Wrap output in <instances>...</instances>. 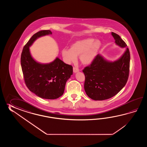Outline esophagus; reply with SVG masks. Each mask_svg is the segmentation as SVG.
I'll return each mask as SVG.
<instances>
[{
    "label": "esophagus",
    "instance_id": "34e87169",
    "mask_svg": "<svg viewBox=\"0 0 147 147\" xmlns=\"http://www.w3.org/2000/svg\"><path fill=\"white\" fill-rule=\"evenodd\" d=\"M73 71H74V73H76V72H78V71H79V69H78L77 67H75L73 68Z\"/></svg>",
    "mask_w": 147,
    "mask_h": 147
}]
</instances>
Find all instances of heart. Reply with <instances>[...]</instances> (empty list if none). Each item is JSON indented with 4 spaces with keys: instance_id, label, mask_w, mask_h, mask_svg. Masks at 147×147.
I'll list each match as a JSON object with an SVG mask.
<instances>
[{
    "instance_id": "heart-1",
    "label": "heart",
    "mask_w": 147,
    "mask_h": 147,
    "mask_svg": "<svg viewBox=\"0 0 147 147\" xmlns=\"http://www.w3.org/2000/svg\"><path fill=\"white\" fill-rule=\"evenodd\" d=\"M102 46L99 40L87 38L77 41L72 44L70 49L64 48L61 51L63 59L68 64L75 63L79 56L81 63L89 65L92 63Z\"/></svg>"
}]
</instances>
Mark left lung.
Returning <instances> with one entry per match:
<instances>
[{"label": "left lung", "mask_w": 147, "mask_h": 147, "mask_svg": "<svg viewBox=\"0 0 147 147\" xmlns=\"http://www.w3.org/2000/svg\"><path fill=\"white\" fill-rule=\"evenodd\" d=\"M115 43L121 48L127 47L118 34L112 32ZM130 52L128 48L118 59H106L98 54L90 66L82 70L85 76L84 88L88 97L94 100L111 98L125 87L130 67Z\"/></svg>", "instance_id": "left-lung-1"}]
</instances>
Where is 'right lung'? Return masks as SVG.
Here are the masks:
<instances>
[{
	"mask_svg": "<svg viewBox=\"0 0 147 147\" xmlns=\"http://www.w3.org/2000/svg\"><path fill=\"white\" fill-rule=\"evenodd\" d=\"M51 34L49 30L36 33L26 44L21 55V66L27 87L38 97L46 99H55L61 96L66 82L73 74L72 66L58 57L51 63H41L31 56L29 47L34 41Z\"/></svg>",
	"mask_w": 147,
	"mask_h": 147,
	"instance_id": "obj_1",
	"label": "right lung"
}]
</instances>
